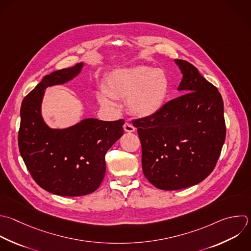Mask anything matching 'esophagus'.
I'll list each match as a JSON object with an SVG mask.
<instances>
[{"mask_svg":"<svg viewBox=\"0 0 251 251\" xmlns=\"http://www.w3.org/2000/svg\"><path fill=\"white\" fill-rule=\"evenodd\" d=\"M124 129L126 132H133V131H135V127L131 124H129V123H125Z\"/></svg>","mask_w":251,"mask_h":251,"instance_id":"esophagus-1","label":"esophagus"}]
</instances>
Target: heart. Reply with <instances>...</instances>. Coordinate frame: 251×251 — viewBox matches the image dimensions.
Segmentation results:
<instances>
[{
	"instance_id": "obj_1",
	"label": "heart",
	"mask_w": 251,
	"mask_h": 251,
	"mask_svg": "<svg viewBox=\"0 0 251 251\" xmlns=\"http://www.w3.org/2000/svg\"><path fill=\"white\" fill-rule=\"evenodd\" d=\"M170 78L161 69L136 66L112 72L97 94L100 104L115 106V99H126L127 111L139 119L157 115L170 91Z\"/></svg>"
}]
</instances>
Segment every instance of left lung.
I'll return each instance as SVG.
<instances>
[{
	"mask_svg": "<svg viewBox=\"0 0 251 251\" xmlns=\"http://www.w3.org/2000/svg\"><path fill=\"white\" fill-rule=\"evenodd\" d=\"M183 95L154 117L132 122L142 148V170L155 187L176 190L199 183L214 170L226 138L224 102L198 70L175 60Z\"/></svg>",
	"mask_w": 251,
	"mask_h": 251,
	"instance_id": "8db88e82",
	"label": "left lung"
}]
</instances>
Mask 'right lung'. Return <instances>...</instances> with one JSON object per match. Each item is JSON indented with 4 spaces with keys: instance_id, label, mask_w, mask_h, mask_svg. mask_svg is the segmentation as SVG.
<instances>
[{
    "instance_id": "right-lung-1",
    "label": "right lung",
    "mask_w": 251,
    "mask_h": 251,
    "mask_svg": "<svg viewBox=\"0 0 251 251\" xmlns=\"http://www.w3.org/2000/svg\"><path fill=\"white\" fill-rule=\"evenodd\" d=\"M82 68L79 63L45 75L25 97L21 108V155L36 183L61 196L95 191L105 176L106 153L124 134V120L84 119L63 129L51 128L44 122L41 104L45 89L69 82Z\"/></svg>"
}]
</instances>
